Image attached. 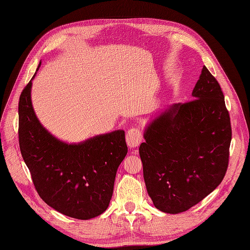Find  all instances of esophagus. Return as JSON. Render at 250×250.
Wrapping results in <instances>:
<instances>
[{
    "instance_id": "34e87169",
    "label": "esophagus",
    "mask_w": 250,
    "mask_h": 250,
    "mask_svg": "<svg viewBox=\"0 0 250 250\" xmlns=\"http://www.w3.org/2000/svg\"><path fill=\"white\" fill-rule=\"evenodd\" d=\"M143 140V132L139 127H132L126 133V143L130 148H136Z\"/></svg>"
}]
</instances>
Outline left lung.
<instances>
[{
    "instance_id": "8db88e82",
    "label": "left lung",
    "mask_w": 250,
    "mask_h": 250,
    "mask_svg": "<svg viewBox=\"0 0 250 250\" xmlns=\"http://www.w3.org/2000/svg\"><path fill=\"white\" fill-rule=\"evenodd\" d=\"M193 100L173 104L146 127L139 146L146 191L163 212H184L223 181L231 124L219 82L206 66Z\"/></svg>"
}]
</instances>
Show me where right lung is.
I'll return each mask as SVG.
<instances>
[{
	"label": "right lung",
	"instance_id": "obj_1",
	"mask_svg": "<svg viewBox=\"0 0 250 250\" xmlns=\"http://www.w3.org/2000/svg\"><path fill=\"white\" fill-rule=\"evenodd\" d=\"M31 80L20 95L18 133L21 154L38 194L64 215L78 220L98 216L108 207L117 169L127 153L125 131L78 145L60 142L36 116Z\"/></svg>",
	"mask_w": 250,
	"mask_h": 250
}]
</instances>
